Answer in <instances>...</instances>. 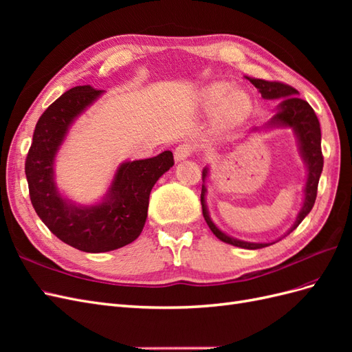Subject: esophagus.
I'll return each instance as SVG.
<instances>
[{"label": "esophagus", "mask_w": 352, "mask_h": 352, "mask_svg": "<svg viewBox=\"0 0 352 352\" xmlns=\"http://www.w3.org/2000/svg\"><path fill=\"white\" fill-rule=\"evenodd\" d=\"M194 150H195V146L192 144H189V142L180 144L176 146V150H175V160L176 162H182V160H186L188 157L192 155Z\"/></svg>", "instance_id": "obj_1"}]
</instances>
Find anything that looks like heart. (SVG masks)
Instances as JSON below:
<instances>
[{
    "label": "heart",
    "instance_id": "b5f03b06",
    "mask_svg": "<svg viewBox=\"0 0 352 352\" xmlns=\"http://www.w3.org/2000/svg\"><path fill=\"white\" fill-rule=\"evenodd\" d=\"M228 87L225 83H214L208 87L204 92V102L207 107H212L223 94L226 92ZM251 109V100L248 94L242 89L230 91L223 98L216 109V120L221 126H229L241 122Z\"/></svg>",
    "mask_w": 352,
    "mask_h": 352
}]
</instances>
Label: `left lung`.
Instances as JSON below:
<instances>
[{
    "label": "left lung",
    "instance_id": "left-lung-1",
    "mask_svg": "<svg viewBox=\"0 0 352 352\" xmlns=\"http://www.w3.org/2000/svg\"><path fill=\"white\" fill-rule=\"evenodd\" d=\"M247 79L258 89V92L261 94V97L264 100H280L272 119L263 127H252L251 132H258L260 129L265 131V129H279V127H282V129L291 127L296 138L298 151H300L301 160L307 168V182L304 186L302 207L300 212H298L294 225L289 228V230L283 233L279 239H276L273 242H248V241H241V239L233 238L228 235V233L220 230L210 217L207 201H206V195H207L206 180L210 173L208 166L202 168L201 206H202V216H204L208 228L220 241L243 250H260L264 247H269V245H273L274 242H278L282 238L289 235V233L295 230L298 225H300V223L305 219L308 212L311 211L317 197L318 179H320L322 170H323L322 132H320V123H318L314 110L310 107V104L307 101L298 97L300 92L296 89L289 87V85H285L280 82H269V80L255 79V78H247Z\"/></svg>",
    "mask_w": 352,
    "mask_h": 352
}]
</instances>
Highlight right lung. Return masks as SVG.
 Segmentation results:
<instances>
[{
    "label": "right lung",
    "mask_w": 352,
    "mask_h": 352,
    "mask_svg": "<svg viewBox=\"0 0 352 352\" xmlns=\"http://www.w3.org/2000/svg\"><path fill=\"white\" fill-rule=\"evenodd\" d=\"M104 91L83 85L66 91L39 117L25 172L29 195L39 219L54 235L83 252H107L133 242L145 226L151 189L175 164L172 151L127 160L116 168L104 197L76 204L56 184V158L72 124Z\"/></svg>",
    "instance_id": "right-lung-1"
}]
</instances>
